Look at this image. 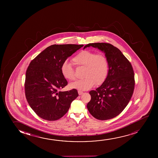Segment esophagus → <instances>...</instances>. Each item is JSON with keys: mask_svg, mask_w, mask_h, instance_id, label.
<instances>
[{"mask_svg": "<svg viewBox=\"0 0 158 158\" xmlns=\"http://www.w3.org/2000/svg\"><path fill=\"white\" fill-rule=\"evenodd\" d=\"M78 94H79V95H81V94H83V92L82 91H80V90H79V91H78Z\"/></svg>", "mask_w": 158, "mask_h": 158, "instance_id": "obj_1", "label": "esophagus"}]
</instances>
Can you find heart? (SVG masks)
Returning a JSON list of instances; mask_svg holds the SVG:
<instances>
[{"label":"heart","mask_w":158,"mask_h":158,"mask_svg":"<svg viewBox=\"0 0 158 158\" xmlns=\"http://www.w3.org/2000/svg\"><path fill=\"white\" fill-rule=\"evenodd\" d=\"M74 64L78 67H84L82 79L78 80L70 84L72 89L86 91L94 85H99L105 81L109 72V64L106 56L102 54L84 50L79 52L72 59ZM61 73L63 77L69 80L75 79L74 71L72 65L67 61L62 64Z\"/></svg>","instance_id":"1"}]
</instances>
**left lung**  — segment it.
Instances as JSON below:
<instances>
[{
  "label": "left lung",
  "mask_w": 158,
  "mask_h": 158,
  "mask_svg": "<svg viewBox=\"0 0 158 158\" xmlns=\"http://www.w3.org/2000/svg\"><path fill=\"white\" fill-rule=\"evenodd\" d=\"M105 53L108 61L109 72L102 84L89 92L90 102L87 107L93 117L101 120L112 119L125 109L134 91V71L131 64L118 48L110 44L89 43Z\"/></svg>",
  "instance_id": "8db88e82"
}]
</instances>
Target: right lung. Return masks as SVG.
I'll return each instance as SVG.
<instances>
[{
    "label": "right lung",
    "mask_w": 158,
    "mask_h": 158,
    "mask_svg": "<svg viewBox=\"0 0 158 158\" xmlns=\"http://www.w3.org/2000/svg\"><path fill=\"white\" fill-rule=\"evenodd\" d=\"M83 45L48 46L31 61L26 72L25 91L29 105L42 119L55 121L63 117L78 97V91H60L67 85L61 73L64 61Z\"/></svg>",
    "instance_id": "obj_1"
}]
</instances>
